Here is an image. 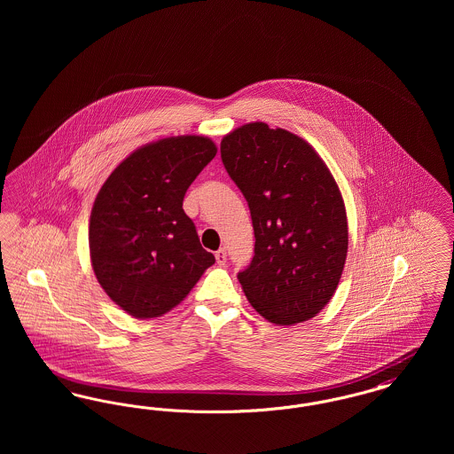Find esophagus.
Segmentation results:
<instances>
[{
	"mask_svg": "<svg viewBox=\"0 0 454 454\" xmlns=\"http://www.w3.org/2000/svg\"><path fill=\"white\" fill-rule=\"evenodd\" d=\"M217 265H224L226 263V248H219L216 252Z\"/></svg>",
	"mask_w": 454,
	"mask_h": 454,
	"instance_id": "esophagus-1",
	"label": "esophagus"
}]
</instances>
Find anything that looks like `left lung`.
Here are the masks:
<instances>
[{
	"label": "left lung",
	"mask_w": 454,
	"mask_h": 454,
	"mask_svg": "<svg viewBox=\"0 0 454 454\" xmlns=\"http://www.w3.org/2000/svg\"><path fill=\"white\" fill-rule=\"evenodd\" d=\"M221 160L245 195L255 255L238 272L245 296L276 325L317 317L347 259L346 206L335 178L304 139L265 122L226 134Z\"/></svg>",
	"instance_id": "8db88e82"
}]
</instances>
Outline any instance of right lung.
<instances>
[{
    "instance_id": "1",
    "label": "right lung",
    "mask_w": 454,
    "mask_h": 454,
    "mask_svg": "<svg viewBox=\"0 0 454 454\" xmlns=\"http://www.w3.org/2000/svg\"><path fill=\"white\" fill-rule=\"evenodd\" d=\"M216 153L204 136L160 139L130 153L97 194L88 231L91 267L130 317L165 315L215 263L182 204Z\"/></svg>"
}]
</instances>
